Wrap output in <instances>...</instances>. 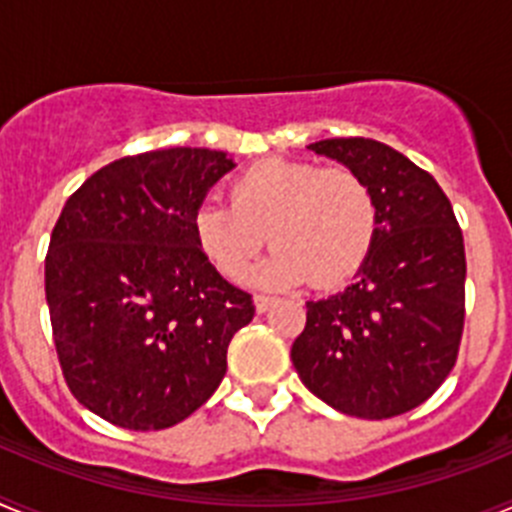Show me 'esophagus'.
<instances>
[{"mask_svg": "<svg viewBox=\"0 0 512 512\" xmlns=\"http://www.w3.org/2000/svg\"><path fill=\"white\" fill-rule=\"evenodd\" d=\"M274 302H277L274 297H266V295L253 297V305H256V310H259V312H266L271 305H274Z\"/></svg>", "mask_w": 512, "mask_h": 512, "instance_id": "1", "label": "esophagus"}]
</instances>
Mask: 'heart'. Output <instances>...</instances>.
I'll return each mask as SVG.
<instances>
[{"label": "heart", "instance_id": "1", "mask_svg": "<svg viewBox=\"0 0 512 512\" xmlns=\"http://www.w3.org/2000/svg\"><path fill=\"white\" fill-rule=\"evenodd\" d=\"M228 200L192 212L194 243L228 282L248 277L269 238L261 282L333 287L364 266L377 238V194L351 166L261 158L230 182Z\"/></svg>", "mask_w": 512, "mask_h": 512}]
</instances>
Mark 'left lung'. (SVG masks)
<instances>
[{"instance_id": "left-lung-1", "label": "left lung", "mask_w": 512, "mask_h": 512, "mask_svg": "<svg viewBox=\"0 0 512 512\" xmlns=\"http://www.w3.org/2000/svg\"><path fill=\"white\" fill-rule=\"evenodd\" d=\"M310 151L372 184L379 228L356 282L307 302L292 364L330 408L366 420L395 418L423 405L456 364L464 235L436 179L395 148L372 138H330Z\"/></svg>"}]
</instances>
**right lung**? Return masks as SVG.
Instances as JSON below:
<instances>
[{
	"mask_svg": "<svg viewBox=\"0 0 512 512\" xmlns=\"http://www.w3.org/2000/svg\"><path fill=\"white\" fill-rule=\"evenodd\" d=\"M233 169L223 151L117 158L63 205L45 253V300L71 395L107 423L161 431L205 405L248 292L194 243L192 212Z\"/></svg>",
	"mask_w": 512,
	"mask_h": 512,
	"instance_id": "obj_1",
	"label": "right lung"
}]
</instances>
